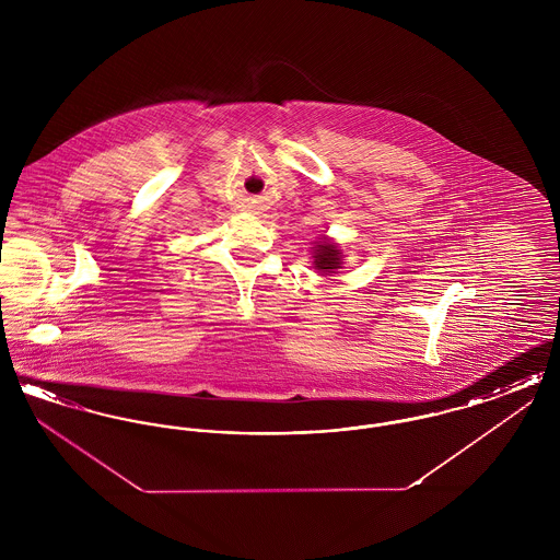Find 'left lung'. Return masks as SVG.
Masks as SVG:
<instances>
[{
    "mask_svg": "<svg viewBox=\"0 0 560 560\" xmlns=\"http://www.w3.org/2000/svg\"><path fill=\"white\" fill-rule=\"evenodd\" d=\"M313 265L315 268L323 272V275H329V272H336L338 268H342V249L338 243H331L329 240L317 241V245L313 247Z\"/></svg>",
    "mask_w": 560,
    "mask_h": 560,
    "instance_id": "1",
    "label": "left lung"
}]
</instances>
